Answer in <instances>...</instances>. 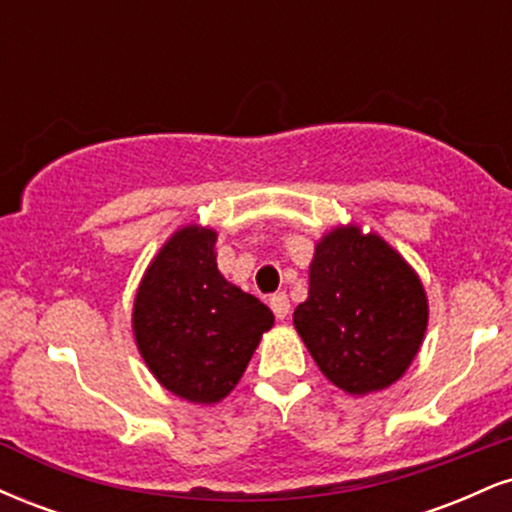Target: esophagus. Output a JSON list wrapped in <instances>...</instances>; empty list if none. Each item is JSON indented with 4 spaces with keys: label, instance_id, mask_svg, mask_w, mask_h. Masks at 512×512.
<instances>
[{
    "label": "esophagus",
    "instance_id": "1",
    "mask_svg": "<svg viewBox=\"0 0 512 512\" xmlns=\"http://www.w3.org/2000/svg\"><path fill=\"white\" fill-rule=\"evenodd\" d=\"M269 308L274 310V315L279 317V320H284V317L289 315V310H291L289 296H286V293H274V296L269 298Z\"/></svg>",
    "mask_w": 512,
    "mask_h": 512
}]
</instances>
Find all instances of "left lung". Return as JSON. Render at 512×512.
Here are the masks:
<instances>
[{"label": "left lung", "instance_id": "left-lung-1", "mask_svg": "<svg viewBox=\"0 0 512 512\" xmlns=\"http://www.w3.org/2000/svg\"><path fill=\"white\" fill-rule=\"evenodd\" d=\"M293 325L327 380L349 395H368L402 378L419 354L426 291L383 238L339 226L315 245L308 298Z\"/></svg>", "mask_w": 512, "mask_h": 512}]
</instances>
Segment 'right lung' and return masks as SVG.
<instances>
[{
	"mask_svg": "<svg viewBox=\"0 0 512 512\" xmlns=\"http://www.w3.org/2000/svg\"><path fill=\"white\" fill-rule=\"evenodd\" d=\"M216 231L185 226L146 269L134 298L139 354L166 390L187 402H221L243 378L272 310L223 279Z\"/></svg>",
	"mask_w": 512,
	"mask_h": 512,
	"instance_id": "right-lung-1",
	"label": "right lung"
}]
</instances>
